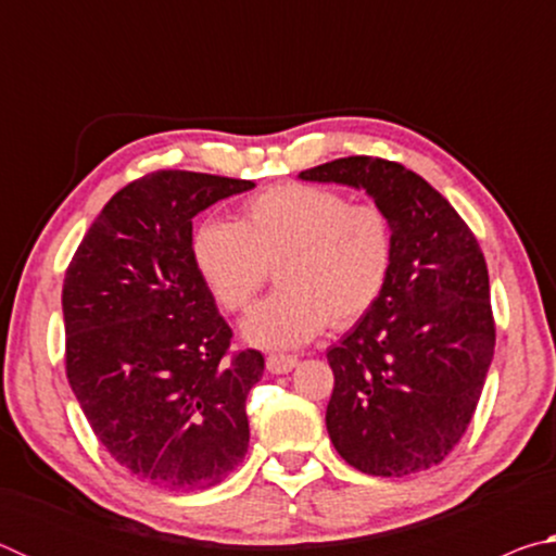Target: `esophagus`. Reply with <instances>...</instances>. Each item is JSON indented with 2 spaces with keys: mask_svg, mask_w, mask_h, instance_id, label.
<instances>
[{
  "mask_svg": "<svg viewBox=\"0 0 556 556\" xmlns=\"http://www.w3.org/2000/svg\"><path fill=\"white\" fill-rule=\"evenodd\" d=\"M299 365L296 355H269L267 357V370L271 375H287Z\"/></svg>",
  "mask_w": 556,
  "mask_h": 556,
  "instance_id": "esophagus-1",
  "label": "esophagus"
}]
</instances>
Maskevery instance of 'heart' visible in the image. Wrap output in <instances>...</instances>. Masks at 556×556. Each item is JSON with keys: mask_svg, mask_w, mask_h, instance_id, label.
Masks as SVG:
<instances>
[{"mask_svg": "<svg viewBox=\"0 0 556 556\" xmlns=\"http://www.w3.org/2000/svg\"><path fill=\"white\" fill-rule=\"evenodd\" d=\"M392 225L375 203L333 188L281 184L242 205L240 220L205 218L191 235V262L215 304L238 314L277 267L281 291L252 308L242 338L269 351L299 348L348 326L378 304L392 269Z\"/></svg>", "mask_w": 556, "mask_h": 556, "instance_id": "b5f03b06", "label": "heart"}]
</instances>
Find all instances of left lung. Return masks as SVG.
<instances>
[{
  "label": "left lung",
  "mask_w": 556,
  "mask_h": 556,
  "mask_svg": "<svg viewBox=\"0 0 556 556\" xmlns=\"http://www.w3.org/2000/svg\"><path fill=\"white\" fill-rule=\"evenodd\" d=\"M299 178L363 188L392 225V269L378 304L326 353L336 378L328 437L368 476L437 466L466 434L493 361L478 240L437 188L397 162L348 156Z\"/></svg>",
  "instance_id": "8db88e82"
}]
</instances>
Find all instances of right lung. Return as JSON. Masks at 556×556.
I'll return each instance as SVG.
<instances>
[{
  "label": "right lung",
  "mask_w": 556,
  "mask_h": 556,
  "mask_svg": "<svg viewBox=\"0 0 556 556\" xmlns=\"http://www.w3.org/2000/svg\"><path fill=\"white\" fill-rule=\"evenodd\" d=\"M252 181L154 172L117 191L63 281L65 375L92 431L131 476L164 491L218 485L250 444L244 400L260 351L232 331L191 262L193 218Z\"/></svg>",
  "instance_id": "obj_1"
}]
</instances>
